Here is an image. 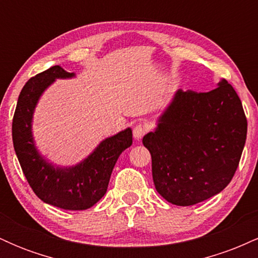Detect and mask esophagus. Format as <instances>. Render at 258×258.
Masks as SVG:
<instances>
[{
	"label": "esophagus",
	"instance_id": "34e87169",
	"mask_svg": "<svg viewBox=\"0 0 258 258\" xmlns=\"http://www.w3.org/2000/svg\"><path fill=\"white\" fill-rule=\"evenodd\" d=\"M146 133H147V127L142 125V123H138V125L133 127V137H135V139H137V141H141Z\"/></svg>",
	"mask_w": 258,
	"mask_h": 258
}]
</instances>
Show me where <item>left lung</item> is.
<instances>
[{
  "label": "left lung",
  "mask_w": 258,
  "mask_h": 258,
  "mask_svg": "<svg viewBox=\"0 0 258 258\" xmlns=\"http://www.w3.org/2000/svg\"><path fill=\"white\" fill-rule=\"evenodd\" d=\"M246 133L241 100L226 80L210 92L177 91L155 131L143 137L158 193L178 206L220 193L238 168Z\"/></svg>",
  "instance_id": "left-lung-1"
}]
</instances>
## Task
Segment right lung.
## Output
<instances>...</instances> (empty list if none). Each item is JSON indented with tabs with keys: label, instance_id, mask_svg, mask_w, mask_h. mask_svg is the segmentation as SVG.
Here are the masks:
<instances>
[{
	"label": "right lung",
	"instance_id": "right-lung-1",
	"mask_svg": "<svg viewBox=\"0 0 258 258\" xmlns=\"http://www.w3.org/2000/svg\"><path fill=\"white\" fill-rule=\"evenodd\" d=\"M73 76L75 74L54 65L29 80L18 98L12 137L17 158L34 193L49 205L79 211L90 209L104 197L120 154L132 146V130L126 128L104 139L76 166L55 167L47 162L35 148L31 133L32 114L40 96L55 79Z\"/></svg>",
	"mask_w": 258,
	"mask_h": 258
}]
</instances>
